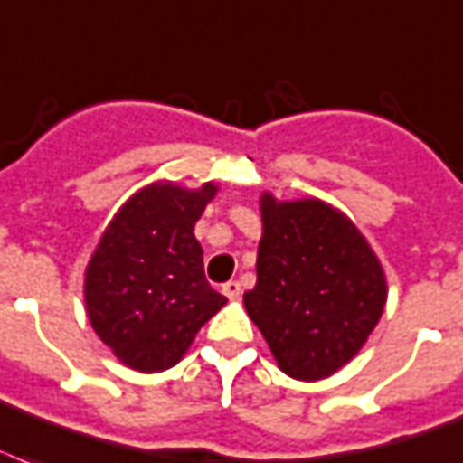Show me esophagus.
Listing matches in <instances>:
<instances>
[{
  "label": "esophagus",
  "instance_id": "34e87169",
  "mask_svg": "<svg viewBox=\"0 0 463 463\" xmlns=\"http://www.w3.org/2000/svg\"><path fill=\"white\" fill-rule=\"evenodd\" d=\"M223 294L231 298V301H238L240 294H242V287H240V281H228L223 287Z\"/></svg>",
  "mask_w": 463,
  "mask_h": 463
}]
</instances>
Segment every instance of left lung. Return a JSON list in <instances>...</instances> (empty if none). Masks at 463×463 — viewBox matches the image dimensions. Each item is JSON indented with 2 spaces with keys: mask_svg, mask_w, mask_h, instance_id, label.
Returning <instances> with one entry per match:
<instances>
[{
  "mask_svg": "<svg viewBox=\"0 0 463 463\" xmlns=\"http://www.w3.org/2000/svg\"><path fill=\"white\" fill-rule=\"evenodd\" d=\"M257 284L242 296L281 372L320 381L357 357L388 298L386 271L354 221L327 201L260 196Z\"/></svg>",
  "mask_w": 463,
  "mask_h": 463,
  "instance_id": "left-lung-1",
  "label": "left lung"
}]
</instances>
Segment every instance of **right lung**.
<instances>
[{
  "instance_id": "1",
  "label": "right lung",
  "mask_w": 463,
  "mask_h": 463,
  "mask_svg": "<svg viewBox=\"0 0 463 463\" xmlns=\"http://www.w3.org/2000/svg\"><path fill=\"white\" fill-rule=\"evenodd\" d=\"M218 184L169 179L137 189L101 232L84 269V310L114 357L143 373L165 372L228 298L203 274L194 225Z\"/></svg>"
}]
</instances>
